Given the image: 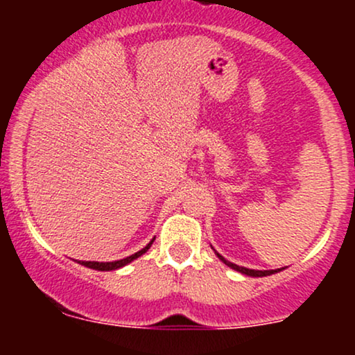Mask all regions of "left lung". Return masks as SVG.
<instances>
[{"label": "left lung", "instance_id": "1", "mask_svg": "<svg viewBox=\"0 0 355 355\" xmlns=\"http://www.w3.org/2000/svg\"><path fill=\"white\" fill-rule=\"evenodd\" d=\"M214 248V247H211ZM214 252H215V255L218 257L220 260H222L223 263H225V266H229L230 268H234V270H237V272H240V274H243V275H248V277H267V275H272V274H277V272H282L285 267H282V268H275V270H255V268H247V267H240V266H235V263H232V262H229V260L227 259H223L222 255L218 254L217 250H215L214 248Z\"/></svg>", "mask_w": 355, "mask_h": 355}]
</instances>
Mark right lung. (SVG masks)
<instances>
[{
  "instance_id": "right-lung-1",
  "label": "right lung",
  "mask_w": 355,
  "mask_h": 355,
  "mask_svg": "<svg viewBox=\"0 0 355 355\" xmlns=\"http://www.w3.org/2000/svg\"><path fill=\"white\" fill-rule=\"evenodd\" d=\"M153 240H155V237H153L152 240H150V242L146 243V245H145L144 248H141V250L135 252V254H133V255L126 257V259L115 260V262H85V260H78V263H80V266H85V267H88V268H93V270H100V272H110V270H116V268H121V267L128 266L130 262H133V260L138 259V257H141V255H144L145 252L148 250L150 247H152Z\"/></svg>"
}]
</instances>
